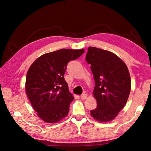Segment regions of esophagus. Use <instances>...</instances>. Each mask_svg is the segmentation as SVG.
Listing matches in <instances>:
<instances>
[{"label": "esophagus", "instance_id": "34e87169", "mask_svg": "<svg viewBox=\"0 0 151 151\" xmlns=\"http://www.w3.org/2000/svg\"><path fill=\"white\" fill-rule=\"evenodd\" d=\"M86 98H87V95H86V93H83L81 95V99H86Z\"/></svg>", "mask_w": 151, "mask_h": 151}]
</instances>
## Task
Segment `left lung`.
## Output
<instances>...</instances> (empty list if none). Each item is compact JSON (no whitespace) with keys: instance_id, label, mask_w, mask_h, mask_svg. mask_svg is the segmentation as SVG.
<instances>
[{"instance_id":"8db88e82","label":"left lung","mask_w":151,"mask_h":151,"mask_svg":"<svg viewBox=\"0 0 151 151\" xmlns=\"http://www.w3.org/2000/svg\"><path fill=\"white\" fill-rule=\"evenodd\" d=\"M86 60L91 65L95 82L93 97L97 108L90 111L94 119L102 123L117 116L126 104L131 89L130 73L126 64L110 51L89 47Z\"/></svg>"}]
</instances>
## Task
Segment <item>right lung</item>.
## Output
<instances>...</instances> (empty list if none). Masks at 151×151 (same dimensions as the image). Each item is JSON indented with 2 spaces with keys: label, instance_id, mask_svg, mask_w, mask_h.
<instances>
[{
  "label": "right lung",
  "instance_id": "add662e5",
  "mask_svg": "<svg viewBox=\"0 0 151 151\" xmlns=\"http://www.w3.org/2000/svg\"><path fill=\"white\" fill-rule=\"evenodd\" d=\"M84 49H62L44 54L28 70L25 91L38 117L56 123L65 117L74 97L64 79L67 65L77 59Z\"/></svg>",
  "mask_w": 151,
  "mask_h": 151
}]
</instances>
